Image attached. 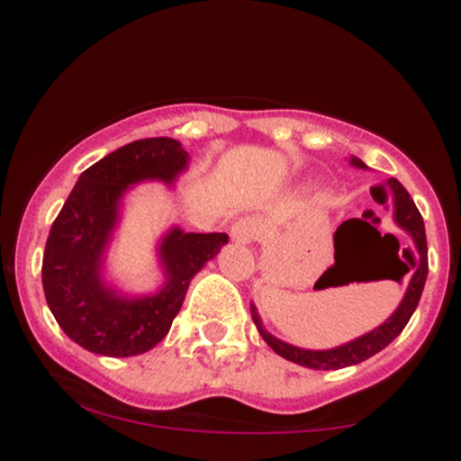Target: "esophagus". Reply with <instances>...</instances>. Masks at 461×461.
I'll return each mask as SVG.
<instances>
[{
    "label": "esophagus",
    "mask_w": 461,
    "mask_h": 461,
    "mask_svg": "<svg viewBox=\"0 0 461 461\" xmlns=\"http://www.w3.org/2000/svg\"><path fill=\"white\" fill-rule=\"evenodd\" d=\"M260 234V223H258L256 219H240L236 221L234 225H231V238H234L236 242H253Z\"/></svg>",
    "instance_id": "esophagus-1"
}]
</instances>
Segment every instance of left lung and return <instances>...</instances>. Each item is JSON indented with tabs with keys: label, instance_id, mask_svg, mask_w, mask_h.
Wrapping results in <instances>:
<instances>
[{
	"label": "left lung",
	"instance_id": "left-lung-1",
	"mask_svg": "<svg viewBox=\"0 0 461 461\" xmlns=\"http://www.w3.org/2000/svg\"><path fill=\"white\" fill-rule=\"evenodd\" d=\"M351 164L356 167H364L362 160L353 158ZM390 188L394 193V221L399 223L401 230H405L407 234L411 236L416 245V253L410 251V247L405 251L411 253L410 267L403 264V273H401V279H403L405 273H411L410 279V288H407L403 301H401L399 310L390 316L384 325H379L377 330H373L366 336L357 338V340L348 342V345H342L338 348H330V351H308V348H299L293 345H285V342L277 340V338L271 336L268 331L262 330V322L258 319L256 308H251L253 312V322L258 325V331L260 336L267 340V345L273 348L275 353L290 359V362L301 364V366L308 368H316V370H338L345 366H353V364L364 362V359L373 357L375 353H379L382 348H385L390 342L399 336L401 331L405 330L407 321L411 319L414 314L418 301H420L422 288H425V279H427V271H429V262H427V236H425V223H422V216L418 212L414 199L410 197V193L403 188V184L399 179H390Z\"/></svg>",
	"mask_w": 461,
	"mask_h": 461
}]
</instances>
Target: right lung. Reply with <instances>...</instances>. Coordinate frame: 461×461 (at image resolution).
I'll use <instances>...</instances> for the list:
<instances>
[{"mask_svg": "<svg viewBox=\"0 0 461 461\" xmlns=\"http://www.w3.org/2000/svg\"><path fill=\"white\" fill-rule=\"evenodd\" d=\"M188 153L177 140H134L88 167L51 225L43 253V290L62 331L86 351L130 357L149 351L171 330L190 279L212 260L227 234L173 230L160 256L167 284L145 299H121L99 279L102 253L116 223L121 194L142 179L173 182Z\"/></svg>", "mask_w": 461, "mask_h": 461, "instance_id": "add662e5", "label": "right lung"}]
</instances>
